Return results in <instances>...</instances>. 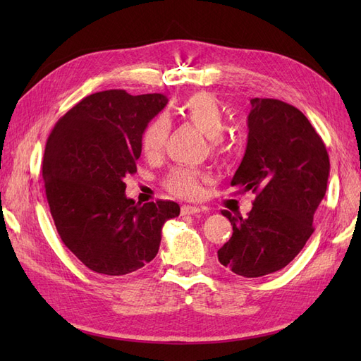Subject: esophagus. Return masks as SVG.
<instances>
[{"label": "esophagus", "mask_w": 361, "mask_h": 361, "mask_svg": "<svg viewBox=\"0 0 361 361\" xmlns=\"http://www.w3.org/2000/svg\"><path fill=\"white\" fill-rule=\"evenodd\" d=\"M202 211H206V207H199V206H190V204H183L180 207V214L182 215H194L199 214Z\"/></svg>", "instance_id": "1"}]
</instances>
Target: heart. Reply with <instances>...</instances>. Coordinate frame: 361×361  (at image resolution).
<instances>
[{
  "instance_id": "heart-1",
  "label": "heart",
  "mask_w": 361,
  "mask_h": 361,
  "mask_svg": "<svg viewBox=\"0 0 361 361\" xmlns=\"http://www.w3.org/2000/svg\"><path fill=\"white\" fill-rule=\"evenodd\" d=\"M178 113L182 118L188 120L191 125L209 138L211 150L218 154L223 150L221 134L226 129V117L220 104L209 93H194L185 99ZM169 137V122L162 116L152 118L141 134V149L145 155L157 157L166 145ZM202 174L192 169L178 167L173 169L166 179V187L179 197L192 199L199 195L202 188Z\"/></svg>"
}]
</instances>
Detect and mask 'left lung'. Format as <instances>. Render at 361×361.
Segmentation results:
<instances>
[{
  "label": "left lung",
  "mask_w": 361,
  "mask_h": 361,
  "mask_svg": "<svg viewBox=\"0 0 361 361\" xmlns=\"http://www.w3.org/2000/svg\"><path fill=\"white\" fill-rule=\"evenodd\" d=\"M250 102L247 149L231 185L253 191L256 199L247 218L221 211L233 233L218 250V260L235 274L253 279L285 268L312 236L330 159L298 108L279 99Z\"/></svg>",
  "instance_id": "left-lung-1"
}]
</instances>
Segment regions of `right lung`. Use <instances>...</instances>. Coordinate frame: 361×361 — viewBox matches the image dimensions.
Here are the masks:
<instances>
[{
	"label": "right lung",
	"mask_w": 361,
	"mask_h": 361,
	"mask_svg": "<svg viewBox=\"0 0 361 361\" xmlns=\"http://www.w3.org/2000/svg\"><path fill=\"white\" fill-rule=\"evenodd\" d=\"M167 102L161 93H93L59 120L47 141L42 174L54 224L63 244L99 274L125 276L149 264L164 223L180 212L174 202L141 204L125 194L143 129Z\"/></svg>",
	"instance_id": "1"
}]
</instances>
